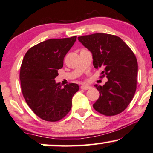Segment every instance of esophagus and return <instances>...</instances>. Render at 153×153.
I'll return each instance as SVG.
<instances>
[{
    "label": "esophagus",
    "instance_id": "obj_1",
    "mask_svg": "<svg viewBox=\"0 0 153 153\" xmlns=\"http://www.w3.org/2000/svg\"><path fill=\"white\" fill-rule=\"evenodd\" d=\"M80 88L82 89H85V90H87V89H89L91 88L90 86H88V85H82L80 87Z\"/></svg>",
    "mask_w": 153,
    "mask_h": 153
}]
</instances>
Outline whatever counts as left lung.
Returning <instances> with one entry per match:
<instances>
[{
  "label": "left lung",
  "instance_id": "1",
  "mask_svg": "<svg viewBox=\"0 0 153 153\" xmlns=\"http://www.w3.org/2000/svg\"><path fill=\"white\" fill-rule=\"evenodd\" d=\"M78 39L92 54L95 68H102L108 81L103 86L95 85L99 99L93 104L96 111L113 116L125 111L136 89L138 63L129 46L117 36L97 33Z\"/></svg>",
  "mask_w": 153,
  "mask_h": 153
}]
</instances>
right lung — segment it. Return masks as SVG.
I'll return each instance as SVG.
<instances>
[{
  "label": "right lung",
  "instance_id": "obj_1",
  "mask_svg": "<svg viewBox=\"0 0 153 153\" xmlns=\"http://www.w3.org/2000/svg\"><path fill=\"white\" fill-rule=\"evenodd\" d=\"M76 38L45 40L30 48L22 61L19 78L24 99L33 112L45 121L56 122L64 117L79 89L75 83L62 87L54 80Z\"/></svg>",
  "mask_w": 153,
  "mask_h": 153
}]
</instances>
